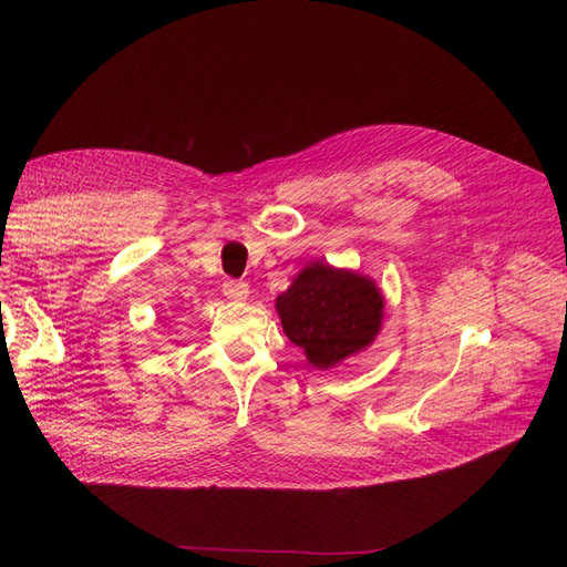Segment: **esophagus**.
Instances as JSON below:
<instances>
[{
    "mask_svg": "<svg viewBox=\"0 0 567 567\" xmlns=\"http://www.w3.org/2000/svg\"><path fill=\"white\" fill-rule=\"evenodd\" d=\"M221 290H225V296H227L229 300H234V302H244V300H248V296H250L248 284L241 281V279H229V281H225V286H221Z\"/></svg>",
    "mask_w": 567,
    "mask_h": 567,
    "instance_id": "esophagus-1",
    "label": "esophagus"
}]
</instances>
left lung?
Wrapping results in <instances>:
<instances>
[{"label": "left lung", "instance_id": "obj_1", "mask_svg": "<svg viewBox=\"0 0 567 567\" xmlns=\"http://www.w3.org/2000/svg\"><path fill=\"white\" fill-rule=\"evenodd\" d=\"M277 312L288 340L315 367L329 369L371 346L381 331L383 298L367 277L315 262L277 298Z\"/></svg>", "mask_w": 567, "mask_h": 567}]
</instances>
